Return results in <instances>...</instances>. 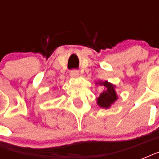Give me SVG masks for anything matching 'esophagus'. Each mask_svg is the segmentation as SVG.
Returning <instances> with one entry per match:
<instances>
[{
	"mask_svg": "<svg viewBox=\"0 0 159 159\" xmlns=\"http://www.w3.org/2000/svg\"><path fill=\"white\" fill-rule=\"evenodd\" d=\"M71 77L72 78H77L79 77V72L77 71V70H73V71H71Z\"/></svg>",
	"mask_w": 159,
	"mask_h": 159,
	"instance_id": "34e87169",
	"label": "esophagus"
}]
</instances>
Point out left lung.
<instances>
[{
    "label": "left lung",
    "instance_id": "obj_1",
    "mask_svg": "<svg viewBox=\"0 0 159 159\" xmlns=\"http://www.w3.org/2000/svg\"><path fill=\"white\" fill-rule=\"evenodd\" d=\"M97 86H103L104 90L97 98V103L99 107L103 109L111 108V106L118 99V96L116 91V85L112 84L108 81L96 82Z\"/></svg>",
    "mask_w": 159,
    "mask_h": 159
}]
</instances>
